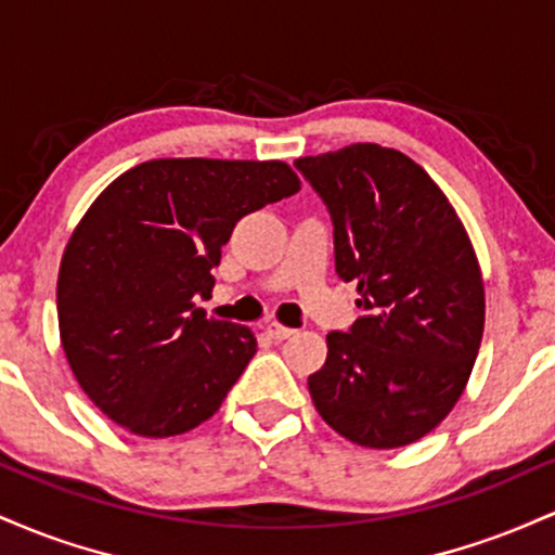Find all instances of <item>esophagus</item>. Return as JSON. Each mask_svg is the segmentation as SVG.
<instances>
[{
  "mask_svg": "<svg viewBox=\"0 0 555 555\" xmlns=\"http://www.w3.org/2000/svg\"><path fill=\"white\" fill-rule=\"evenodd\" d=\"M266 334H269L273 341H284V339H289V336L295 334V331L282 326V323H269V326H266Z\"/></svg>",
  "mask_w": 555,
  "mask_h": 555,
  "instance_id": "34e87169",
  "label": "esophagus"
}]
</instances>
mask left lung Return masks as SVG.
Segmentation results:
<instances>
[{
  "mask_svg": "<svg viewBox=\"0 0 555 555\" xmlns=\"http://www.w3.org/2000/svg\"><path fill=\"white\" fill-rule=\"evenodd\" d=\"M326 203L336 273L362 318L326 336L310 397L339 436L367 449L415 443L462 397L486 323L480 266L428 171L375 143L297 158Z\"/></svg>",
  "mask_w": 555,
  "mask_h": 555,
  "instance_id": "1",
  "label": "left lung"
}]
</instances>
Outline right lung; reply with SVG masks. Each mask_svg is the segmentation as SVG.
<instances>
[{"label": "right lung", "mask_w": 555, "mask_h": 555, "mask_svg": "<svg viewBox=\"0 0 555 555\" xmlns=\"http://www.w3.org/2000/svg\"><path fill=\"white\" fill-rule=\"evenodd\" d=\"M297 190L282 162L156 158L95 197L62 256L56 313L69 367L106 417L167 438L219 410L258 341L193 299L211 297L242 216Z\"/></svg>", "instance_id": "1"}]
</instances>
